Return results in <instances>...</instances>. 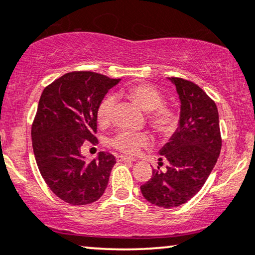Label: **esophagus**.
<instances>
[{
  "label": "esophagus",
  "mask_w": 255,
  "mask_h": 255,
  "mask_svg": "<svg viewBox=\"0 0 255 255\" xmlns=\"http://www.w3.org/2000/svg\"><path fill=\"white\" fill-rule=\"evenodd\" d=\"M117 159H118L119 162H133V161H135L134 158L127 157V156H124V155H120V156H118Z\"/></svg>",
  "instance_id": "obj_1"
}]
</instances>
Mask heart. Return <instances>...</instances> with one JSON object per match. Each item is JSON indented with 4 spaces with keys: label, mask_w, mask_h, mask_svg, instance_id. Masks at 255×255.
Listing matches in <instances>:
<instances>
[{
    "label": "heart",
    "mask_w": 255,
    "mask_h": 255,
    "mask_svg": "<svg viewBox=\"0 0 255 255\" xmlns=\"http://www.w3.org/2000/svg\"><path fill=\"white\" fill-rule=\"evenodd\" d=\"M125 94L148 112V124L158 134H171L178 127L181 120L178 111L164 104V96L156 87L149 84L131 85L126 90ZM115 107L117 99L114 96L110 94L103 98L97 107V121L100 127H107L111 125ZM110 143L124 155L134 156L150 143V137L147 133L121 130L111 138Z\"/></svg>",
    "instance_id": "1"
}]
</instances>
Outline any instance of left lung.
Returning a JSON list of instances; mask_svg holds the SVG:
<instances>
[{"label": "left lung", "mask_w": 255, "mask_h": 255, "mask_svg": "<svg viewBox=\"0 0 255 255\" xmlns=\"http://www.w3.org/2000/svg\"><path fill=\"white\" fill-rule=\"evenodd\" d=\"M181 100L179 127L159 151L169 162L165 172L152 169V176L141 185L149 203L171 209L196 195L211 174L222 149L219 115L216 103L198 85L171 77Z\"/></svg>", "instance_id": "obj_1"}]
</instances>
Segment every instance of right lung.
<instances>
[{"mask_svg": "<svg viewBox=\"0 0 255 255\" xmlns=\"http://www.w3.org/2000/svg\"><path fill=\"white\" fill-rule=\"evenodd\" d=\"M119 80L73 71L47 85L40 96L31 126L33 154L51 191L71 205L91 204L106 190L115 157L101 151L86 162L81 145L98 143L97 107Z\"/></svg>", "mask_w": 255, "mask_h": 255, "instance_id": "1", "label": "right lung"}]
</instances>
